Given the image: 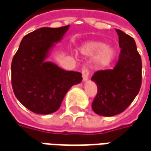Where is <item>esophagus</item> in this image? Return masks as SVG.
Listing matches in <instances>:
<instances>
[{"label": "esophagus", "instance_id": "obj_1", "mask_svg": "<svg viewBox=\"0 0 151 151\" xmlns=\"http://www.w3.org/2000/svg\"><path fill=\"white\" fill-rule=\"evenodd\" d=\"M82 73H83V78L84 81L88 80L89 77V69L88 68L83 67L82 68Z\"/></svg>", "mask_w": 151, "mask_h": 151}]
</instances>
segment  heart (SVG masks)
I'll return each instance as SVG.
<instances>
[{"mask_svg": "<svg viewBox=\"0 0 151 151\" xmlns=\"http://www.w3.org/2000/svg\"><path fill=\"white\" fill-rule=\"evenodd\" d=\"M84 54L93 55L97 54V62L101 66L110 64L116 56V50L110 46H106L105 43L101 41H93L87 43L83 47Z\"/></svg>", "mask_w": 151, "mask_h": 151, "instance_id": "b5f03b06", "label": "heart"}]
</instances>
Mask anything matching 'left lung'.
Instances as JSON below:
<instances>
[{"mask_svg": "<svg viewBox=\"0 0 151 151\" xmlns=\"http://www.w3.org/2000/svg\"><path fill=\"white\" fill-rule=\"evenodd\" d=\"M122 49L112 69L99 70L92 77L97 93L92 104L95 113L111 116L120 114L131 105L141 87L142 63L132 36L116 29Z\"/></svg>", "mask_w": 151, "mask_h": 151, "instance_id": "8db88e82", "label": "left lung"}]
</instances>
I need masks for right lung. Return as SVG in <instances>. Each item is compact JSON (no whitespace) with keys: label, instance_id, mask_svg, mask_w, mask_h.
Masks as SVG:
<instances>
[{"label":"right lung","instance_id":"1","mask_svg":"<svg viewBox=\"0 0 151 151\" xmlns=\"http://www.w3.org/2000/svg\"><path fill=\"white\" fill-rule=\"evenodd\" d=\"M69 28L43 27L22 39L11 63V84L21 104L37 114L58 110L67 92L83 79L79 72L65 71L45 62L49 51Z\"/></svg>","mask_w":151,"mask_h":151}]
</instances>
